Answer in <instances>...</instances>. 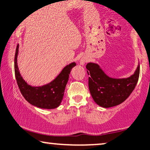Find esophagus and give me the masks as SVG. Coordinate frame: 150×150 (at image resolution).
Wrapping results in <instances>:
<instances>
[{
	"instance_id": "obj_1",
	"label": "esophagus",
	"mask_w": 150,
	"mask_h": 150,
	"mask_svg": "<svg viewBox=\"0 0 150 150\" xmlns=\"http://www.w3.org/2000/svg\"><path fill=\"white\" fill-rule=\"evenodd\" d=\"M86 62V59H84V58H82L81 60V61H80V63H81V64H85V62Z\"/></svg>"
}]
</instances>
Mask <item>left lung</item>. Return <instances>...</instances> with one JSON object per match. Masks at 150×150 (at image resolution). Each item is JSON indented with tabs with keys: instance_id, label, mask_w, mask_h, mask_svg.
Segmentation results:
<instances>
[{
	"instance_id": "8db88e82",
	"label": "left lung",
	"mask_w": 150,
	"mask_h": 150,
	"mask_svg": "<svg viewBox=\"0 0 150 150\" xmlns=\"http://www.w3.org/2000/svg\"><path fill=\"white\" fill-rule=\"evenodd\" d=\"M87 72L89 90L94 101L103 108H110L124 102L134 91L140 74V65L134 74L127 79L108 76L97 64L88 63Z\"/></svg>"
}]
</instances>
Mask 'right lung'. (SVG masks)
Masks as SVG:
<instances>
[{
  "mask_svg": "<svg viewBox=\"0 0 150 150\" xmlns=\"http://www.w3.org/2000/svg\"><path fill=\"white\" fill-rule=\"evenodd\" d=\"M18 51V45L16 47L14 56V71L18 88L25 100L38 108L53 109L58 107L63 98L70 71L76 65L75 62L67 65L56 79L49 84L42 87H32L27 84L19 73L17 66Z\"/></svg>",
  "mask_w": 150,
  "mask_h": 150,
  "instance_id": "1",
  "label": "right lung"
}]
</instances>
